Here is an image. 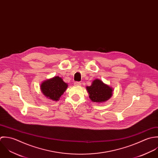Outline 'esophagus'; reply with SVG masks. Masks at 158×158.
Here are the masks:
<instances>
[{"label": "esophagus", "instance_id": "esophagus-1", "mask_svg": "<svg viewBox=\"0 0 158 158\" xmlns=\"http://www.w3.org/2000/svg\"><path fill=\"white\" fill-rule=\"evenodd\" d=\"M74 85H81V83L80 82H75L74 83Z\"/></svg>", "mask_w": 158, "mask_h": 158}]
</instances>
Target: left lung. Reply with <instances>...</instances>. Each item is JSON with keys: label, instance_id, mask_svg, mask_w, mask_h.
Returning <instances> with one entry per match:
<instances>
[{"label": "left lung", "instance_id": "left-lung-1", "mask_svg": "<svg viewBox=\"0 0 158 158\" xmlns=\"http://www.w3.org/2000/svg\"><path fill=\"white\" fill-rule=\"evenodd\" d=\"M90 99L96 102H102L108 100L112 95V89L102 81L96 79L92 85L87 87Z\"/></svg>", "mask_w": 158, "mask_h": 158}]
</instances>
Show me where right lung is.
Instances as JSON below:
<instances>
[{
	"label": "right lung",
	"mask_w": 158,
	"mask_h": 158,
	"mask_svg": "<svg viewBox=\"0 0 158 158\" xmlns=\"http://www.w3.org/2000/svg\"><path fill=\"white\" fill-rule=\"evenodd\" d=\"M68 85L63 82L62 79L59 76L48 79L42 83L41 90L47 98L54 101H58L63 95Z\"/></svg>",
	"instance_id": "1"
}]
</instances>
